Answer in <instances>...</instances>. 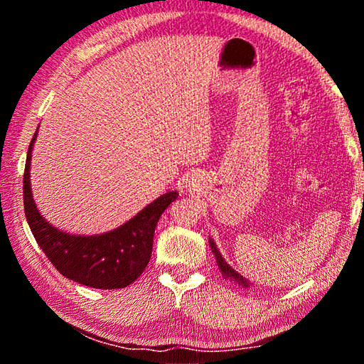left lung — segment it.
Returning a JSON list of instances; mask_svg holds the SVG:
<instances>
[{"mask_svg": "<svg viewBox=\"0 0 364 364\" xmlns=\"http://www.w3.org/2000/svg\"><path fill=\"white\" fill-rule=\"evenodd\" d=\"M208 244H210V249H212L213 255H215V260H217L218 268H220L221 274H223L225 279H230V281L237 282V284L241 286V287H244V289H250L252 286H254V282H250L247 278H244L242 274H239L236 269L230 267V263H228L225 258H223V255L220 254L217 244H215V241H213L212 237H208Z\"/></svg>", "mask_w": 364, "mask_h": 364, "instance_id": "1", "label": "left lung"}]
</instances>
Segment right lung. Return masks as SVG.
Returning a JSON list of instances; mask_svg holds the SVG:
<instances>
[{
	"mask_svg": "<svg viewBox=\"0 0 364 364\" xmlns=\"http://www.w3.org/2000/svg\"><path fill=\"white\" fill-rule=\"evenodd\" d=\"M38 128L28 146L23 173V207L33 237L60 274L93 289L130 286L151 260L154 231L160 215L178 197L168 191L147 204L127 223L101 234H70L53 226L35 204L30 167Z\"/></svg>",
	"mask_w": 364,
	"mask_h": 364,
	"instance_id": "add662e5",
	"label": "right lung"
}]
</instances>
